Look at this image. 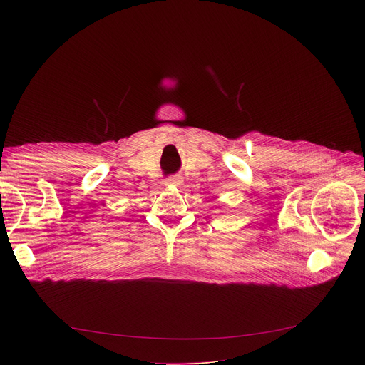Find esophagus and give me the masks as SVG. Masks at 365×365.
Returning <instances> with one entry per match:
<instances>
[{"label":"esophagus","mask_w":365,"mask_h":365,"mask_svg":"<svg viewBox=\"0 0 365 365\" xmlns=\"http://www.w3.org/2000/svg\"><path fill=\"white\" fill-rule=\"evenodd\" d=\"M165 183H166L168 186H179V185H182V180H180L179 178H176V176H170V178L166 179Z\"/></svg>","instance_id":"1"}]
</instances>
